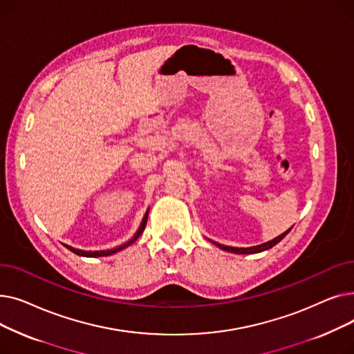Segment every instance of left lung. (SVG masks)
<instances>
[{"label": "left lung", "instance_id": "8db88e82", "mask_svg": "<svg viewBox=\"0 0 354 354\" xmlns=\"http://www.w3.org/2000/svg\"><path fill=\"white\" fill-rule=\"evenodd\" d=\"M291 230V228H290ZM290 230H287L286 232H283L281 235H278L277 238H274V239H271V241H268V243H264V244H259V245H255V247H248V248H236V247H227V245H221V244H218V243H212L218 247V248H221V250H224V251H228V252H234V254H257V252H263V251H266V250H270V248H272L274 245H277L278 243H280V241L290 232Z\"/></svg>", "mask_w": 354, "mask_h": 354}]
</instances>
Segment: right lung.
Instances as JSON below:
<instances>
[{
	"mask_svg": "<svg viewBox=\"0 0 354 354\" xmlns=\"http://www.w3.org/2000/svg\"><path fill=\"white\" fill-rule=\"evenodd\" d=\"M147 215H149V209L146 211V214H145V216H143V219H142V224H140V227H139V230L136 231V234L130 238L127 243H124L123 245H120V247H116V248H113V250H104V251H83V250H77V248H73V247H70V245H66L64 244V247L67 248V250H70L71 252H74L76 255H80V257H107V255H111V254H116V252H119V251H122V250H124L126 247H129V245H132L135 241L142 235V232L145 231V227H146V222H147Z\"/></svg>",
	"mask_w": 354,
	"mask_h": 354,
	"instance_id": "right-lung-1",
	"label": "right lung"
}]
</instances>
